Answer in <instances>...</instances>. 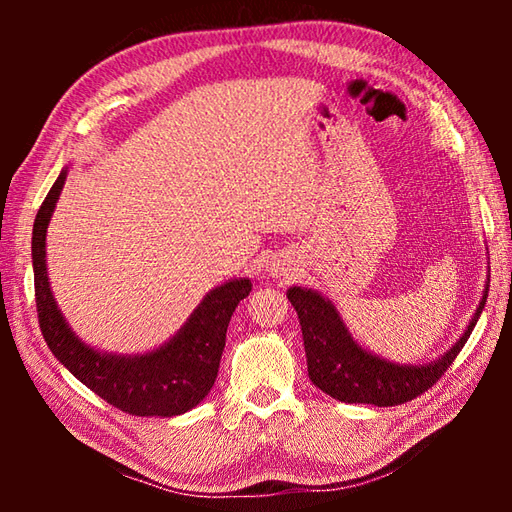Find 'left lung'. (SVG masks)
<instances>
[{
	"label": "left lung",
	"instance_id": "left-lung-1",
	"mask_svg": "<svg viewBox=\"0 0 512 512\" xmlns=\"http://www.w3.org/2000/svg\"><path fill=\"white\" fill-rule=\"evenodd\" d=\"M486 297L488 288L469 328L451 347V352L444 354L440 361L413 367L387 363L383 358L361 350L347 334L339 312L317 292L297 286L288 290V299L299 314L308 358V376L312 383L341 402H350V405L352 402H365V405L376 407L402 405V402L418 398L436 385L462 352L484 310Z\"/></svg>",
	"mask_w": 512,
	"mask_h": 512
}]
</instances>
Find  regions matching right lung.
Segmentation results:
<instances>
[{
    "instance_id": "right-lung-1",
    "label": "right lung",
    "mask_w": 512,
    "mask_h": 512,
    "mask_svg": "<svg viewBox=\"0 0 512 512\" xmlns=\"http://www.w3.org/2000/svg\"><path fill=\"white\" fill-rule=\"evenodd\" d=\"M63 182L65 171L52 184L32 228L35 301L50 352L96 396L129 416H178L193 409L215 383L228 321L237 303L250 295V281L235 279L209 292L178 336L156 352L134 358L94 352L63 321L46 275V228Z\"/></svg>"
}]
</instances>
